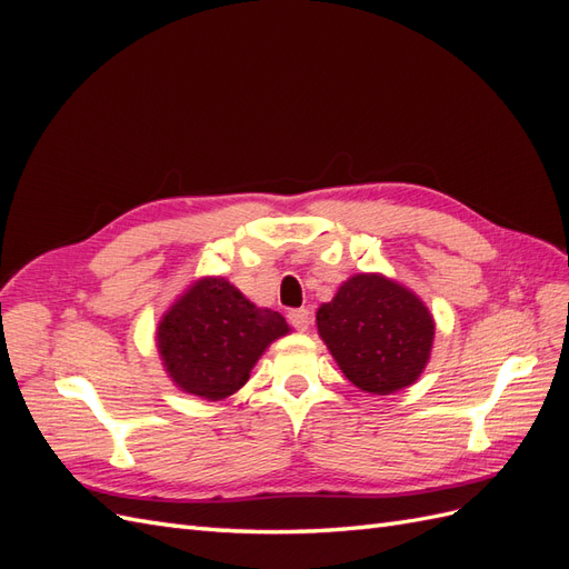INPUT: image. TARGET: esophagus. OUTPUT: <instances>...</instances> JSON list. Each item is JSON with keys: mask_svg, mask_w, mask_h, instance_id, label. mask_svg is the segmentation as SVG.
Wrapping results in <instances>:
<instances>
[{"mask_svg": "<svg viewBox=\"0 0 569 569\" xmlns=\"http://www.w3.org/2000/svg\"><path fill=\"white\" fill-rule=\"evenodd\" d=\"M289 322L297 327L299 332H306L308 327H311V311H306V308H297V311H289Z\"/></svg>", "mask_w": 569, "mask_h": 569, "instance_id": "34e87169", "label": "esophagus"}]
</instances>
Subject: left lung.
I'll list each match as a JSON object with an SVG mask.
<instances>
[{
	"instance_id": "8db88e82",
	"label": "left lung",
	"mask_w": 569,
	"mask_h": 569,
	"mask_svg": "<svg viewBox=\"0 0 569 569\" xmlns=\"http://www.w3.org/2000/svg\"><path fill=\"white\" fill-rule=\"evenodd\" d=\"M318 335L347 380L387 396L420 380L435 347V318L425 301L382 272L341 282L316 313Z\"/></svg>"
}]
</instances>
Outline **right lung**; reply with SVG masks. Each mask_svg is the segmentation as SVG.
Listing matches in <instances>:
<instances>
[{"label": "right lung", "instance_id": "right-lung-1", "mask_svg": "<svg viewBox=\"0 0 569 569\" xmlns=\"http://www.w3.org/2000/svg\"><path fill=\"white\" fill-rule=\"evenodd\" d=\"M289 332L278 311L258 308L230 280L206 274L161 316L157 349L180 391L222 401L247 385L258 358Z\"/></svg>", "mask_w": 569, "mask_h": 569}]
</instances>
